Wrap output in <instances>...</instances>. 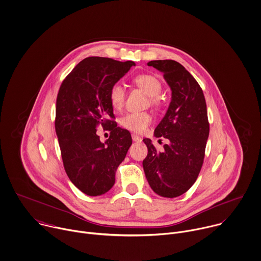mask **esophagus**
<instances>
[{
	"mask_svg": "<svg viewBox=\"0 0 261 261\" xmlns=\"http://www.w3.org/2000/svg\"><path fill=\"white\" fill-rule=\"evenodd\" d=\"M132 138H133V141H134V142H137V143H141V142H142V140H143L140 136L135 135V134H134V135H132Z\"/></svg>",
	"mask_w": 261,
	"mask_h": 261,
	"instance_id": "esophagus-1",
	"label": "esophagus"
}]
</instances>
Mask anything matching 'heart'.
<instances>
[{
    "label": "heart",
    "instance_id": "heart-1",
    "mask_svg": "<svg viewBox=\"0 0 261 261\" xmlns=\"http://www.w3.org/2000/svg\"><path fill=\"white\" fill-rule=\"evenodd\" d=\"M134 83L150 96V103L154 106L160 103L158 95L162 90L159 80L150 74H140L134 79ZM125 99V90L119 83L114 84L109 90V100L115 110L122 108ZM152 116L148 112H129L120 119V124L132 132L143 133L151 124Z\"/></svg>",
    "mask_w": 261,
    "mask_h": 261
}]
</instances>
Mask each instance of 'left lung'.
<instances>
[{
  "label": "left lung",
  "mask_w": 261,
  "mask_h": 261,
  "mask_svg": "<svg viewBox=\"0 0 261 261\" xmlns=\"http://www.w3.org/2000/svg\"><path fill=\"white\" fill-rule=\"evenodd\" d=\"M163 73L170 87L171 101L163 119L155 128L156 138L169 141L157 152L150 139H144L148 155L143 161L151 189L161 197L174 198L186 193L201 170L209 122L203 91L193 75L174 60L148 62Z\"/></svg>",
  "instance_id": "obj_1"
}]
</instances>
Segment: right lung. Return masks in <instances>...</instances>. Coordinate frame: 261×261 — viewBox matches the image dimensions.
I'll return each mask as SVG.
<instances>
[{"mask_svg": "<svg viewBox=\"0 0 261 261\" xmlns=\"http://www.w3.org/2000/svg\"><path fill=\"white\" fill-rule=\"evenodd\" d=\"M135 62L88 57L65 77L56 101L55 129L65 171L72 184L89 196L108 192L115 172L132 145L128 130L113 120L109 90ZM109 127L111 137L99 141L96 127Z\"/></svg>", "mask_w": 261, "mask_h": 261, "instance_id": "add662e5", "label": "right lung"}]
</instances>
